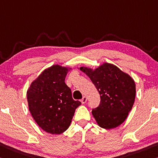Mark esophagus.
Returning a JSON list of instances; mask_svg holds the SVG:
<instances>
[{"instance_id":"34e87169","label":"esophagus","mask_w":158,"mask_h":158,"mask_svg":"<svg viewBox=\"0 0 158 158\" xmlns=\"http://www.w3.org/2000/svg\"><path fill=\"white\" fill-rule=\"evenodd\" d=\"M86 101H87V98L86 96H84L83 98H82V99L81 100V102L82 104L86 103Z\"/></svg>"}]
</instances>
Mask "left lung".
Wrapping results in <instances>:
<instances>
[{"label": "left lung", "mask_w": 158, "mask_h": 158, "mask_svg": "<svg viewBox=\"0 0 158 158\" xmlns=\"http://www.w3.org/2000/svg\"><path fill=\"white\" fill-rule=\"evenodd\" d=\"M95 85L101 97L100 105L92 110L98 124L110 129L124 122L133 107L136 96L134 79L117 66L104 63L96 69L81 67Z\"/></svg>", "instance_id": "1"}]
</instances>
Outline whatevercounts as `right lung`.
Listing matches in <instances>:
<instances>
[{"label":"right lung","mask_w":158,"mask_h":158,"mask_svg":"<svg viewBox=\"0 0 158 158\" xmlns=\"http://www.w3.org/2000/svg\"><path fill=\"white\" fill-rule=\"evenodd\" d=\"M67 67L55 64L46 69L32 82L27 93L29 109L45 131L60 134L69 128L75 110L81 102L72 98L64 80Z\"/></svg>","instance_id":"1"}]
</instances>
